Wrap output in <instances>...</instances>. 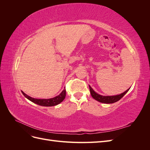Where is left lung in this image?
<instances>
[{
	"label": "left lung",
	"instance_id": "left-lung-1",
	"mask_svg": "<svg viewBox=\"0 0 150 150\" xmlns=\"http://www.w3.org/2000/svg\"><path fill=\"white\" fill-rule=\"evenodd\" d=\"M89 90H90V93H91V96L94 99H96V101H98L99 102H101L103 103H106V104H111V103H114L118 101L120 99H121L122 97L125 96V94H126V93L128 92L129 89H130V88H129L124 93H122L118 95H116V96H102V95L99 94L95 92L90 86H89Z\"/></svg>",
	"mask_w": 150,
	"mask_h": 150
}]
</instances>
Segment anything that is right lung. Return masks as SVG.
I'll use <instances>...</instances> for the list:
<instances>
[{
  "instance_id": "1",
  "label": "right lung",
  "mask_w": 150,
  "mask_h": 150,
  "mask_svg": "<svg viewBox=\"0 0 150 150\" xmlns=\"http://www.w3.org/2000/svg\"><path fill=\"white\" fill-rule=\"evenodd\" d=\"M66 89H63V91L60 93L59 95H58V96L54 98L50 99H35L31 98L30 96H28V95L25 94L23 91H22L24 96L26 98H28L29 100L35 104H38V105L42 106H54L57 105V104L61 103L64 99L66 97Z\"/></svg>"
}]
</instances>
